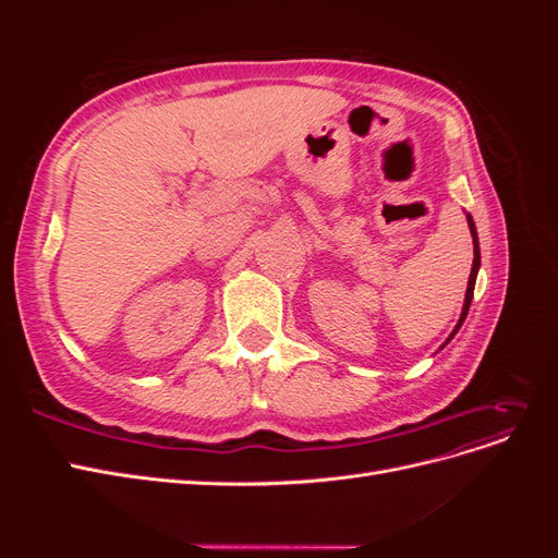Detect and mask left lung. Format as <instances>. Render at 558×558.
<instances>
[{
  "mask_svg": "<svg viewBox=\"0 0 558 558\" xmlns=\"http://www.w3.org/2000/svg\"><path fill=\"white\" fill-rule=\"evenodd\" d=\"M465 218H468V228H470V234H472V246H475V258H472V269H470V279H468V291H465V302H463V310H461V318H459V324H456V328H453V332L449 335V340L451 337L459 332V328L463 326V320H465V316H468V310H470V302H472V293H475V281H477V272H480V260H482V256H480V240H477V228H475V221H472V216L470 214H465ZM447 340V342H449ZM445 342V344H447ZM442 344V347H445ZM440 347V349H442Z\"/></svg>",
  "mask_w": 558,
  "mask_h": 558,
  "instance_id": "obj_1",
  "label": "left lung"
}]
</instances>
